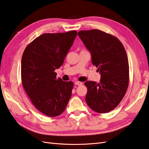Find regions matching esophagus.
<instances>
[{"label":"esophagus","mask_w":149,"mask_h":149,"mask_svg":"<svg viewBox=\"0 0 149 149\" xmlns=\"http://www.w3.org/2000/svg\"><path fill=\"white\" fill-rule=\"evenodd\" d=\"M74 84H76V85H78V86H79V85H81V84H83L81 82H80V81H76L75 83H74Z\"/></svg>","instance_id":"1"}]
</instances>
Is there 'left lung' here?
Segmentation results:
<instances>
[{
  "instance_id": "obj_1",
  "label": "left lung",
  "mask_w": 149,
  "mask_h": 149,
  "mask_svg": "<svg viewBox=\"0 0 149 149\" xmlns=\"http://www.w3.org/2000/svg\"><path fill=\"white\" fill-rule=\"evenodd\" d=\"M79 37L91 54L93 65L101 74L99 83L88 81L85 101L93 111L108 113L118 105L129 83L126 51L115 36L98 29L80 31Z\"/></svg>"
}]
</instances>
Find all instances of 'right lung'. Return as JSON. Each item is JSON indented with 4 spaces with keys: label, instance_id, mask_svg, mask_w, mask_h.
I'll return each mask as SVG.
<instances>
[{
    "label": "right lung",
    "instance_id": "1",
    "mask_svg": "<svg viewBox=\"0 0 149 149\" xmlns=\"http://www.w3.org/2000/svg\"><path fill=\"white\" fill-rule=\"evenodd\" d=\"M77 35L76 31L45 33L29 44L21 60L24 89L34 106L49 117L61 115L71 96L73 83L56 77Z\"/></svg>",
    "mask_w": 149,
    "mask_h": 149
}]
</instances>
